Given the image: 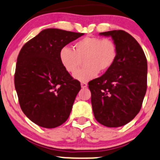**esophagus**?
I'll return each instance as SVG.
<instances>
[{"instance_id": "esophagus-1", "label": "esophagus", "mask_w": 160, "mask_h": 160, "mask_svg": "<svg viewBox=\"0 0 160 160\" xmlns=\"http://www.w3.org/2000/svg\"><path fill=\"white\" fill-rule=\"evenodd\" d=\"M80 85H81V87L83 89H85V88H87V83H84V82H83V83H80Z\"/></svg>"}]
</instances>
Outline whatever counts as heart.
I'll return each mask as SVG.
<instances>
[{
	"label": "heart",
	"mask_w": 160,
	"mask_h": 160,
	"mask_svg": "<svg viewBox=\"0 0 160 160\" xmlns=\"http://www.w3.org/2000/svg\"><path fill=\"white\" fill-rule=\"evenodd\" d=\"M117 48L108 38L85 37L73 45V50L64 46L59 52V60L64 69L69 73L76 71L82 60L84 66L73 74L77 80L87 82L97 76L99 71H106L115 63Z\"/></svg>",
	"instance_id": "heart-1"
}]
</instances>
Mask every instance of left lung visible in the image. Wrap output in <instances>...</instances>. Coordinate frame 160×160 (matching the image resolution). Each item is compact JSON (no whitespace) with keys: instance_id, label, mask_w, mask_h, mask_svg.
<instances>
[{"instance_id":"obj_1","label":"left lung","mask_w":160,"mask_h":160,"mask_svg":"<svg viewBox=\"0 0 160 160\" xmlns=\"http://www.w3.org/2000/svg\"><path fill=\"white\" fill-rule=\"evenodd\" d=\"M111 36L117 48L115 63L89 83L95 118L102 125L118 128L134 118L147 91V61L139 43L123 30L100 32Z\"/></svg>"}]
</instances>
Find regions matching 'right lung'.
Returning <instances> with one entry per match:
<instances>
[{"label":"right lung","mask_w":160,"mask_h":160,"mask_svg":"<svg viewBox=\"0 0 160 160\" xmlns=\"http://www.w3.org/2000/svg\"><path fill=\"white\" fill-rule=\"evenodd\" d=\"M83 35L45 29L21 48L16 66L15 89L22 111L40 127H58L71 114L81 87L61 65L59 52Z\"/></svg>","instance_id":"obj_1"}]
</instances>
